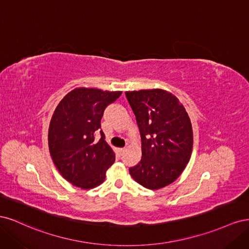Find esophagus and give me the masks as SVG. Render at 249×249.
Segmentation results:
<instances>
[{
  "instance_id": "1",
  "label": "esophagus",
  "mask_w": 249,
  "mask_h": 249,
  "mask_svg": "<svg viewBox=\"0 0 249 249\" xmlns=\"http://www.w3.org/2000/svg\"><path fill=\"white\" fill-rule=\"evenodd\" d=\"M124 152H125V148H118V153L120 156H122Z\"/></svg>"
}]
</instances>
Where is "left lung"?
I'll use <instances>...</instances> for the list:
<instances>
[{
  "label": "left lung",
  "mask_w": 249,
  "mask_h": 249,
  "mask_svg": "<svg viewBox=\"0 0 249 249\" xmlns=\"http://www.w3.org/2000/svg\"><path fill=\"white\" fill-rule=\"evenodd\" d=\"M141 137V161L130 175L150 190L171 184L190 160L193 132L190 118L177 97L162 89L126 91Z\"/></svg>",
  "instance_id": "1"
}]
</instances>
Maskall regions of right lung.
Segmentation results:
<instances>
[{
    "label": "right lung",
    "mask_w": 249,
    "mask_h": 249,
    "mask_svg": "<svg viewBox=\"0 0 249 249\" xmlns=\"http://www.w3.org/2000/svg\"><path fill=\"white\" fill-rule=\"evenodd\" d=\"M120 91L76 88L59 103L49 127L50 154L61 176L73 186L91 189L101 185L115 155L105 141L101 119ZM100 133L101 138L95 139Z\"/></svg>",
    "instance_id": "obj_1"
}]
</instances>
